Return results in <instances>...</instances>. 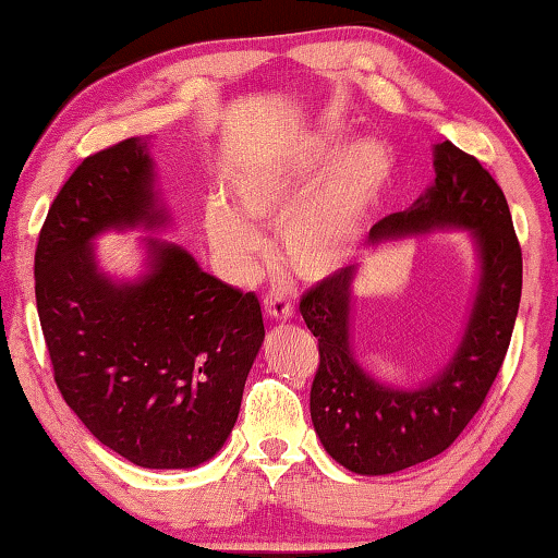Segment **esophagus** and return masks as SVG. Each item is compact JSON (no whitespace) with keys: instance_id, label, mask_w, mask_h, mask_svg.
Returning a JSON list of instances; mask_svg holds the SVG:
<instances>
[{"instance_id":"34e87169","label":"esophagus","mask_w":558,"mask_h":558,"mask_svg":"<svg viewBox=\"0 0 558 558\" xmlns=\"http://www.w3.org/2000/svg\"><path fill=\"white\" fill-rule=\"evenodd\" d=\"M264 312H267V316L274 322H284L294 314V306H291V302L281 294V291H271V294L264 296Z\"/></svg>"}]
</instances>
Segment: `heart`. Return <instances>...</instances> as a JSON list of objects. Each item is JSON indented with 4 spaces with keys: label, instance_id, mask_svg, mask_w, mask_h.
<instances>
[{
    "label": "heart",
    "instance_id": "1",
    "mask_svg": "<svg viewBox=\"0 0 558 558\" xmlns=\"http://www.w3.org/2000/svg\"><path fill=\"white\" fill-rule=\"evenodd\" d=\"M331 175L330 180L328 177ZM330 184L308 205L318 186ZM391 179V154L366 140L347 151L339 136H322L234 177L236 207L211 199L207 234L214 252L239 277H252L264 256L256 225H284V259L302 279H327L354 259L374 209Z\"/></svg>",
    "mask_w": 558,
    "mask_h": 558
}]
</instances>
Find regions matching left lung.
<instances>
[{
	"label": "left lung",
	"mask_w": 558,
	"mask_h": 558,
	"mask_svg": "<svg viewBox=\"0 0 558 558\" xmlns=\"http://www.w3.org/2000/svg\"><path fill=\"white\" fill-rule=\"evenodd\" d=\"M436 182L407 211L372 227L384 236L466 227L482 254V281L464 341L439 379L416 391L376 384L349 349L351 269H341L304 291L299 312L319 339L308 409L316 434L341 466L379 476L409 469L449 449L482 409L507 356L521 302V244L496 179L482 161L449 140L436 144Z\"/></svg>",
	"instance_id": "left-lung-1"
}]
</instances>
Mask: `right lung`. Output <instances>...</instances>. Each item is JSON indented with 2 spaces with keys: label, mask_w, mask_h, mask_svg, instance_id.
I'll use <instances>...</instances> for the list:
<instances>
[{
  "label": "right lung",
  "mask_w": 558,
  "mask_h": 558,
  "mask_svg": "<svg viewBox=\"0 0 558 558\" xmlns=\"http://www.w3.org/2000/svg\"><path fill=\"white\" fill-rule=\"evenodd\" d=\"M154 227L151 161L140 140L89 154L41 225L34 294L57 389L97 439L144 469L211 459L236 424L264 341L254 291L151 244L140 284H111L89 252L107 227Z\"/></svg>",
  "instance_id": "1"
}]
</instances>
